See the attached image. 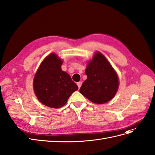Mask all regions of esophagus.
<instances>
[{"instance_id":"esophagus-1","label":"esophagus","mask_w":155,"mask_h":155,"mask_svg":"<svg viewBox=\"0 0 155 155\" xmlns=\"http://www.w3.org/2000/svg\"><path fill=\"white\" fill-rule=\"evenodd\" d=\"M81 85H82V82H77V86H78V88H81Z\"/></svg>"}]
</instances>
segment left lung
<instances>
[{
  "label": "left lung",
  "mask_w": 155,
  "mask_h": 155,
  "mask_svg": "<svg viewBox=\"0 0 155 155\" xmlns=\"http://www.w3.org/2000/svg\"><path fill=\"white\" fill-rule=\"evenodd\" d=\"M87 79L80 92L90 101L104 104L111 100L118 88V77L111 65L101 53L97 51L87 66Z\"/></svg>",
  "instance_id": "8db88e82"
}]
</instances>
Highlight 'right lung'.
I'll return each instance as SVG.
<instances>
[{"mask_svg": "<svg viewBox=\"0 0 155 155\" xmlns=\"http://www.w3.org/2000/svg\"><path fill=\"white\" fill-rule=\"evenodd\" d=\"M62 63L56 54H49L40 65L33 79L38 100L51 108L65 105L71 95L78 89L69 74L61 70Z\"/></svg>", "mask_w": 155, "mask_h": 155, "instance_id": "obj_1", "label": "right lung"}]
</instances>
